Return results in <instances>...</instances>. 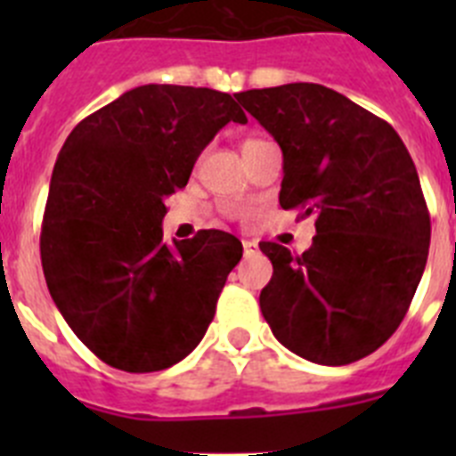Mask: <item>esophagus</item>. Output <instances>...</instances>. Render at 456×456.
<instances>
[{
    "label": "esophagus",
    "instance_id": "esophagus-1",
    "mask_svg": "<svg viewBox=\"0 0 456 456\" xmlns=\"http://www.w3.org/2000/svg\"><path fill=\"white\" fill-rule=\"evenodd\" d=\"M241 247H244V256L247 257L256 256L257 253V241H253V240H244L241 241Z\"/></svg>",
    "mask_w": 456,
    "mask_h": 456
}]
</instances>
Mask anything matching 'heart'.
Instances as JSON below:
<instances>
[{
  "mask_svg": "<svg viewBox=\"0 0 456 456\" xmlns=\"http://www.w3.org/2000/svg\"><path fill=\"white\" fill-rule=\"evenodd\" d=\"M253 141H256V139H248V141H247V143H253Z\"/></svg>",
  "mask_w": 456,
  "mask_h": 456,
  "instance_id": "heart-1",
  "label": "heart"
}]
</instances>
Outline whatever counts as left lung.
I'll list each match as a JSON object with an SVG mask.
<instances>
[{
  "instance_id": "8db88e82",
  "label": "left lung",
  "mask_w": 456,
  "mask_h": 456,
  "mask_svg": "<svg viewBox=\"0 0 456 456\" xmlns=\"http://www.w3.org/2000/svg\"><path fill=\"white\" fill-rule=\"evenodd\" d=\"M235 98L283 151L281 208L315 216L301 256L260 244L273 265L265 320L305 361H361L400 326L425 272L432 224L416 164L386 120L322 84Z\"/></svg>"
}]
</instances>
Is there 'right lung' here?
Instances as JSON below:
<instances>
[{
	"mask_svg": "<svg viewBox=\"0 0 456 456\" xmlns=\"http://www.w3.org/2000/svg\"><path fill=\"white\" fill-rule=\"evenodd\" d=\"M228 123H247L228 93L146 84L84 118L56 157L43 273L68 326L111 368H171L215 317L241 241L199 231L168 247L162 219L164 200Z\"/></svg>",
	"mask_w": 456,
	"mask_h": 456,
	"instance_id": "1",
	"label": "right lung"
}]
</instances>
